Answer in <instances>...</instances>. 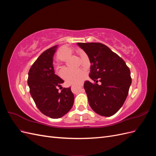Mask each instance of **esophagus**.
Segmentation results:
<instances>
[{
	"label": "esophagus",
	"instance_id": "1",
	"mask_svg": "<svg viewBox=\"0 0 156 156\" xmlns=\"http://www.w3.org/2000/svg\"><path fill=\"white\" fill-rule=\"evenodd\" d=\"M82 87H83V84H80V85L79 86V88L80 89H82Z\"/></svg>",
	"mask_w": 156,
	"mask_h": 156
}]
</instances>
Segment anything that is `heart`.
<instances>
[{
  "label": "heart",
  "instance_id": "obj_1",
  "mask_svg": "<svg viewBox=\"0 0 156 156\" xmlns=\"http://www.w3.org/2000/svg\"><path fill=\"white\" fill-rule=\"evenodd\" d=\"M74 53V50L68 46L64 45L58 52V59L62 62H66ZM62 78L68 84H79L85 77V73L83 69L72 70L66 69L62 72Z\"/></svg>",
  "mask_w": 156,
  "mask_h": 156
}]
</instances>
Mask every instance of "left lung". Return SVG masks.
Instances as JSON below:
<instances>
[{
    "label": "left lung",
    "mask_w": 156,
    "mask_h": 156,
    "mask_svg": "<svg viewBox=\"0 0 156 156\" xmlns=\"http://www.w3.org/2000/svg\"><path fill=\"white\" fill-rule=\"evenodd\" d=\"M90 62L89 77L96 83H84L92 109L103 116L114 115L123 105L131 84L124 60L100 43H77ZM101 82L98 85L97 82Z\"/></svg>",
    "instance_id": "obj_1"
}]
</instances>
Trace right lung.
<instances>
[{
  "mask_svg": "<svg viewBox=\"0 0 156 156\" xmlns=\"http://www.w3.org/2000/svg\"><path fill=\"white\" fill-rule=\"evenodd\" d=\"M58 45L47 49L32 64L28 77V85L38 109L51 119H59L73 107L74 95L71 88L58 87L64 81L55 73L53 56Z\"/></svg>",
  "mask_w": 156,
  "mask_h": 156,
  "instance_id": "right-lung-1",
  "label": "right lung"
}]
</instances>
